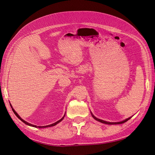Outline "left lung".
Segmentation results:
<instances>
[{"label": "left lung", "instance_id": "1", "mask_svg": "<svg viewBox=\"0 0 155 155\" xmlns=\"http://www.w3.org/2000/svg\"><path fill=\"white\" fill-rule=\"evenodd\" d=\"M91 115H92V117L95 119L96 120H97V121H98V122H101V123H103V124H108V125H117V124H124V123H125V122H126L127 121H128L129 120H130V118H131V117H129V118H127V119H125V120H123V121H121V122H106V121H104V120H101V119H99V118H96L95 116H94L93 114H92V113L91 111Z\"/></svg>", "mask_w": 155, "mask_h": 155}]
</instances>
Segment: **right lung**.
Segmentation results:
<instances>
[{
    "mask_svg": "<svg viewBox=\"0 0 155 155\" xmlns=\"http://www.w3.org/2000/svg\"><path fill=\"white\" fill-rule=\"evenodd\" d=\"M10 106H11V108H12V111L14 112V113L16 115V116L20 120H21L22 122H23V123H25L26 125H29V126H31V127H35V128H39V129H41V128H46V127H53V126H54V125H56V124H58V123H59V122H61V121L63 120V118H64V117H65V115H66V112H65V113H64V116L63 117V118H61L59 120H58V121H57L56 122H55V123H54V124H51V125H45V126H37V125H33V124H29L28 122H26L25 120H24L23 119H22L21 117H19V115H18V114L15 111V110L13 109V107H12V105L10 104Z\"/></svg>",
    "mask_w": 155,
    "mask_h": 155,
    "instance_id": "add662e5",
    "label": "right lung"
}]
</instances>
